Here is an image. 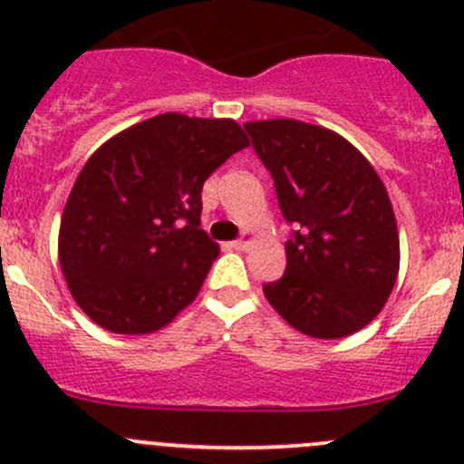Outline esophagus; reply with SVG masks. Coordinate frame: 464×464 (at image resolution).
<instances>
[{"label": "esophagus", "mask_w": 464, "mask_h": 464, "mask_svg": "<svg viewBox=\"0 0 464 464\" xmlns=\"http://www.w3.org/2000/svg\"><path fill=\"white\" fill-rule=\"evenodd\" d=\"M251 242H254V236H251V233H245V236H242L240 240H233L231 246L236 251H245V249H249Z\"/></svg>", "instance_id": "34e87169"}]
</instances>
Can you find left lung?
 <instances>
[{
	"label": "left lung",
	"mask_w": 464,
	"mask_h": 464,
	"mask_svg": "<svg viewBox=\"0 0 464 464\" xmlns=\"http://www.w3.org/2000/svg\"><path fill=\"white\" fill-rule=\"evenodd\" d=\"M274 179L283 218V278L262 285L266 301L298 332L341 339L382 312L400 269V236L386 188L343 137L292 119L246 123Z\"/></svg>",
	"instance_id": "left-lung-1"
}]
</instances>
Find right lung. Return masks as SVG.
<instances>
[{
	"mask_svg": "<svg viewBox=\"0 0 464 464\" xmlns=\"http://www.w3.org/2000/svg\"><path fill=\"white\" fill-rule=\"evenodd\" d=\"M246 145L236 121L170 111L89 157L58 240L69 292L89 319L116 334H148L195 301L219 254L199 228L202 186Z\"/></svg>",
	"mask_w": 464,
	"mask_h": 464,
	"instance_id": "obj_1",
	"label": "right lung"
}]
</instances>
